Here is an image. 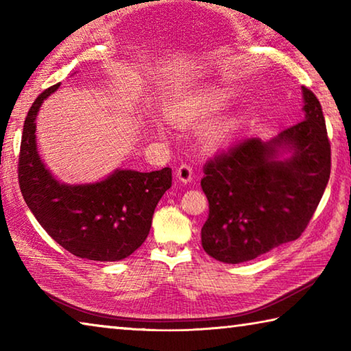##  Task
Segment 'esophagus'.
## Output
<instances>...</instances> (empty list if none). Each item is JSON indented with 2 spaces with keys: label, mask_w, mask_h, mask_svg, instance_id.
Listing matches in <instances>:
<instances>
[{
  "label": "esophagus",
  "mask_w": 351,
  "mask_h": 351,
  "mask_svg": "<svg viewBox=\"0 0 351 351\" xmlns=\"http://www.w3.org/2000/svg\"><path fill=\"white\" fill-rule=\"evenodd\" d=\"M176 176H178V180H180L181 182L189 184L190 181L193 180V170H192V167H190L189 164H182L181 167L176 170Z\"/></svg>",
  "instance_id": "obj_1"
}]
</instances>
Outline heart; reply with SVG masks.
Listing matches in <instances>:
<instances>
[{
	"instance_id": "obj_1",
	"label": "heart",
	"mask_w": 351,
	"mask_h": 351,
	"mask_svg": "<svg viewBox=\"0 0 351 351\" xmlns=\"http://www.w3.org/2000/svg\"><path fill=\"white\" fill-rule=\"evenodd\" d=\"M228 102L229 94L221 88L197 86L171 99L165 105V116L176 125L189 127L215 114ZM232 128V121H219L207 128L204 138L210 144H219L228 138Z\"/></svg>"
}]
</instances>
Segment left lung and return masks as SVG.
I'll return each mask as SVG.
<instances>
[{
  "mask_svg": "<svg viewBox=\"0 0 351 351\" xmlns=\"http://www.w3.org/2000/svg\"><path fill=\"white\" fill-rule=\"evenodd\" d=\"M305 121L276 138H247L206 164L201 187L209 218L204 251L243 263L297 240L330 180L331 150L317 97L302 86Z\"/></svg>",
  "mask_w": 351,
  "mask_h": 351,
  "instance_id": "obj_1",
  "label": "left lung"
}]
</instances>
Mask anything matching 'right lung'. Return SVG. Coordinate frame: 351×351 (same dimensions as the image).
<instances>
[{"instance_id":"1","label":"right lung","mask_w":351,"mask_h":351,"mask_svg":"<svg viewBox=\"0 0 351 351\" xmlns=\"http://www.w3.org/2000/svg\"><path fill=\"white\" fill-rule=\"evenodd\" d=\"M60 83L47 88L29 110L19 161L26 204L58 245L80 258L119 261L145 241L153 212L171 187V169L142 171L116 169L96 182L66 184L46 167L37 150V116Z\"/></svg>"}]
</instances>
